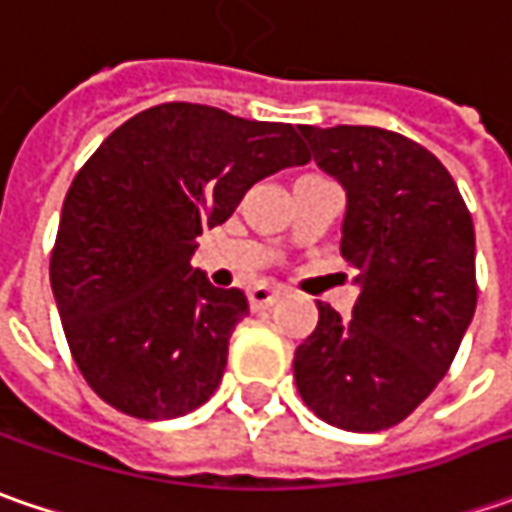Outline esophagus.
<instances>
[{"label":"esophagus","instance_id":"esophagus-1","mask_svg":"<svg viewBox=\"0 0 512 512\" xmlns=\"http://www.w3.org/2000/svg\"><path fill=\"white\" fill-rule=\"evenodd\" d=\"M279 296H282V287H273V285H259L250 290V307L253 310H262V307H270L279 302Z\"/></svg>","mask_w":512,"mask_h":512}]
</instances>
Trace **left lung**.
I'll use <instances>...</instances> for the list:
<instances>
[{
  "instance_id": "8db88e82",
  "label": "left lung",
  "mask_w": 512,
  "mask_h": 512,
  "mask_svg": "<svg viewBox=\"0 0 512 512\" xmlns=\"http://www.w3.org/2000/svg\"><path fill=\"white\" fill-rule=\"evenodd\" d=\"M316 165L344 190L342 256L359 299L296 347L293 376L327 424L376 433L442 382L476 313V236L444 165L393 130L302 125Z\"/></svg>"
}]
</instances>
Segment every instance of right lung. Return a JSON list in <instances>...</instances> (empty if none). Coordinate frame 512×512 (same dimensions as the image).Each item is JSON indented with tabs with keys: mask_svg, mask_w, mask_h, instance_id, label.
<instances>
[{
	"mask_svg": "<svg viewBox=\"0 0 512 512\" xmlns=\"http://www.w3.org/2000/svg\"><path fill=\"white\" fill-rule=\"evenodd\" d=\"M307 162L293 125L187 102L142 110L99 145L65 196L50 287L70 353L105 402L176 419L213 396L250 307L190 265L196 239L256 182Z\"/></svg>",
	"mask_w": 512,
	"mask_h": 512,
	"instance_id": "right-lung-1",
	"label": "right lung"
}]
</instances>
